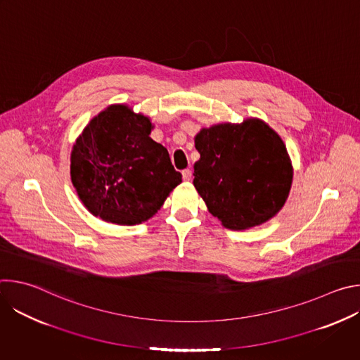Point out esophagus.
Returning <instances> with one entry per match:
<instances>
[{
    "label": "esophagus",
    "mask_w": 360,
    "mask_h": 360,
    "mask_svg": "<svg viewBox=\"0 0 360 360\" xmlns=\"http://www.w3.org/2000/svg\"><path fill=\"white\" fill-rule=\"evenodd\" d=\"M182 178H184V181H191V178H192V171L191 169H184L182 171Z\"/></svg>",
    "instance_id": "1"
}]
</instances>
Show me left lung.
Here are the masks:
<instances>
[{
  "label": "left lung",
  "mask_w": 360,
  "mask_h": 360,
  "mask_svg": "<svg viewBox=\"0 0 360 360\" xmlns=\"http://www.w3.org/2000/svg\"><path fill=\"white\" fill-rule=\"evenodd\" d=\"M193 186L221 224L243 231L272 219L285 205L293 167L282 138L265 121L222 122L195 135Z\"/></svg>",
  "instance_id": "left-lung-1"
}]
</instances>
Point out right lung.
Segmentation results:
<instances>
[{
  "instance_id": "add662e5",
  "label": "right lung",
  "mask_w": 360,
  "mask_h": 360,
  "mask_svg": "<svg viewBox=\"0 0 360 360\" xmlns=\"http://www.w3.org/2000/svg\"><path fill=\"white\" fill-rule=\"evenodd\" d=\"M152 129L149 117L112 104L77 138L71 182L94 217L117 225L142 224L182 182L167 148L149 136Z\"/></svg>"
}]
</instances>
